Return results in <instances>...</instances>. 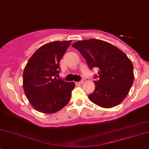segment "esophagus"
I'll return each mask as SVG.
<instances>
[{"label":"esophagus","mask_w":149,"mask_h":149,"mask_svg":"<svg viewBox=\"0 0 149 149\" xmlns=\"http://www.w3.org/2000/svg\"><path fill=\"white\" fill-rule=\"evenodd\" d=\"M76 83L77 84V85H82V84L84 83V80H82V81H80V82H76Z\"/></svg>","instance_id":"esophagus-1"}]
</instances>
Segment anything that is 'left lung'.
<instances>
[{"instance_id": "left-lung-1", "label": "left lung", "mask_w": 149, "mask_h": 149, "mask_svg": "<svg viewBox=\"0 0 149 149\" xmlns=\"http://www.w3.org/2000/svg\"><path fill=\"white\" fill-rule=\"evenodd\" d=\"M72 47L80 52L90 69H99V79L94 81L95 89L89 95L90 100L104 108L120 104L134 80L133 64L127 55L113 44L100 39L77 41Z\"/></svg>"}]
</instances>
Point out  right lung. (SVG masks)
Here are the masks:
<instances>
[{
  "label": "right lung",
  "instance_id": "1",
  "mask_svg": "<svg viewBox=\"0 0 149 149\" xmlns=\"http://www.w3.org/2000/svg\"><path fill=\"white\" fill-rule=\"evenodd\" d=\"M72 41H52L39 47L29 59L23 74V87L35 110L46 114L56 113L68 104L74 82L57 79L59 62Z\"/></svg>",
  "mask_w": 149,
  "mask_h": 149
}]
</instances>
